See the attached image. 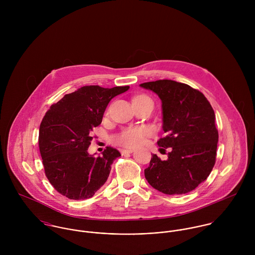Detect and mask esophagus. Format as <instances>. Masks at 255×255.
<instances>
[{
  "label": "esophagus",
  "mask_w": 255,
  "mask_h": 255,
  "mask_svg": "<svg viewBox=\"0 0 255 255\" xmlns=\"http://www.w3.org/2000/svg\"><path fill=\"white\" fill-rule=\"evenodd\" d=\"M133 149H122L121 153L122 154H127V153H132Z\"/></svg>",
  "instance_id": "34e87169"
}]
</instances>
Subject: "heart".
Masks as SVG:
<instances>
[{
    "mask_svg": "<svg viewBox=\"0 0 255 255\" xmlns=\"http://www.w3.org/2000/svg\"><path fill=\"white\" fill-rule=\"evenodd\" d=\"M139 97H146V96H139ZM151 128L147 127L129 128L123 131L116 137V141L123 146L127 147H134L139 145L143 142L146 135L150 134Z\"/></svg>",
    "mask_w": 255,
    "mask_h": 255,
    "instance_id": "obj_1",
    "label": "heart"
}]
</instances>
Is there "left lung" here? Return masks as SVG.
I'll return each mask as SVG.
<instances>
[{
	"label": "left lung",
	"instance_id": "left-lung-1",
	"mask_svg": "<svg viewBox=\"0 0 255 255\" xmlns=\"http://www.w3.org/2000/svg\"><path fill=\"white\" fill-rule=\"evenodd\" d=\"M140 87L161 99L166 136L157 143L171 150L167 160L152 155L145 179L165 194L187 193L208 178L215 165L219 135L214 110L200 91L184 83L160 79Z\"/></svg>",
	"mask_w": 255,
	"mask_h": 255
}]
</instances>
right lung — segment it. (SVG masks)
Segmentation results:
<instances>
[{
	"label": "right lung",
	"instance_id": "add662e5",
	"mask_svg": "<svg viewBox=\"0 0 255 255\" xmlns=\"http://www.w3.org/2000/svg\"><path fill=\"white\" fill-rule=\"evenodd\" d=\"M129 86L86 85L52 105L39 128V150L47 179L64 196L92 197L106 182L113 161L121 153L107 147L101 156L88 153L92 130L102 122L110 101Z\"/></svg>",
	"mask_w": 255,
	"mask_h": 255
}]
</instances>
